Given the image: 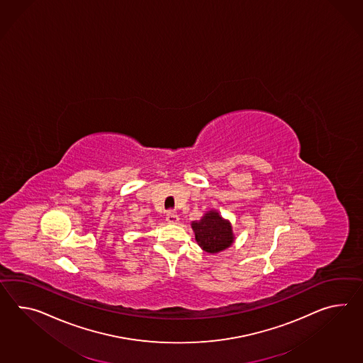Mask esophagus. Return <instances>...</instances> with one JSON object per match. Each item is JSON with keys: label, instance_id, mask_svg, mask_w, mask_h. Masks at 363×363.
<instances>
[{"label": "esophagus", "instance_id": "1", "mask_svg": "<svg viewBox=\"0 0 363 363\" xmlns=\"http://www.w3.org/2000/svg\"><path fill=\"white\" fill-rule=\"evenodd\" d=\"M178 220H179V218H178L177 213H167V221H168L169 224H177Z\"/></svg>", "mask_w": 363, "mask_h": 363}]
</instances>
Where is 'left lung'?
Masks as SVG:
<instances>
[{
  "label": "left lung",
  "instance_id": "left-lung-1",
  "mask_svg": "<svg viewBox=\"0 0 363 363\" xmlns=\"http://www.w3.org/2000/svg\"><path fill=\"white\" fill-rule=\"evenodd\" d=\"M191 228L198 245L210 255L223 252L235 242L230 221L224 219L216 210L207 211L201 220L191 221Z\"/></svg>",
  "mask_w": 363,
  "mask_h": 363
}]
</instances>
